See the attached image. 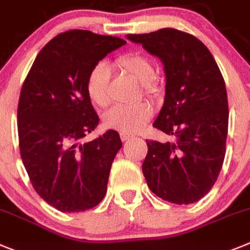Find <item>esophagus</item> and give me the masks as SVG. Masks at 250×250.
I'll use <instances>...</instances> for the list:
<instances>
[{
  "label": "esophagus",
  "instance_id": "34e87169",
  "mask_svg": "<svg viewBox=\"0 0 250 250\" xmlns=\"http://www.w3.org/2000/svg\"><path fill=\"white\" fill-rule=\"evenodd\" d=\"M133 134H129V133H120V138L123 142H126V140H129L130 138H133Z\"/></svg>",
  "mask_w": 250,
  "mask_h": 250
}]
</instances>
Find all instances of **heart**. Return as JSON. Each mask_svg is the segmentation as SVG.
Returning <instances> with one entry per match:
<instances>
[{"instance_id":"heart-1","label":"heart","mask_w":250,"mask_h":250,"mask_svg":"<svg viewBox=\"0 0 250 250\" xmlns=\"http://www.w3.org/2000/svg\"><path fill=\"white\" fill-rule=\"evenodd\" d=\"M121 72L143 84L144 93L154 97L158 93V87L154 83L157 70L149 58L138 53H127L117 57L115 61ZM111 69L106 63L96 64L87 78V93L89 99L97 106H106L108 104V84H110ZM153 116V108L146 102L125 106L116 104L104 115V125L107 129L119 130L121 133H136Z\"/></svg>"}]
</instances>
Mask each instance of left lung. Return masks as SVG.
<instances>
[{
  "label": "left lung",
  "mask_w": 250,
  "mask_h": 250,
  "mask_svg": "<svg viewBox=\"0 0 250 250\" xmlns=\"http://www.w3.org/2000/svg\"><path fill=\"white\" fill-rule=\"evenodd\" d=\"M164 64L166 96L153 126L174 143L146 140L143 174L158 197L188 205L216 182L227 146V87L214 57L202 42L177 29L129 34Z\"/></svg>",
  "instance_id": "obj_1"
}]
</instances>
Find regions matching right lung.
I'll use <instances>...</instances> for the list:
<instances>
[{"label": "right lung", "mask_w": 250, "mask_h": 250, "mask_svg": "<svg viewBox=\"0 0 250 250\" xmlns=\"http://www.w3.org/2000/svg\"><path fill=\"white\" fill-rule=\"evenodd\" d=\"M124 44L88 30L59 34L40 50L21 88V159L38 195L63 212L95 208L107 191L111 164L123 146L119 133L80 140L100 121L87 93L89 72Z\"/></svg>", "instance_id": "1"}]
</instances>
